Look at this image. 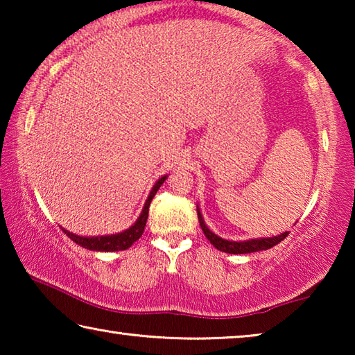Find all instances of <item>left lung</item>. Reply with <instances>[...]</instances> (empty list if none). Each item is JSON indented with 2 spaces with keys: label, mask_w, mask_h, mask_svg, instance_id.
<instances>
[{
  "label": "left lung",
  "mask_w": 355,
  "mask_h": 355,
  "mask_svg": "<svg viewBox=\"0 0 355 355\" xmlns=\"http://www.w3.org/2000/svg\"><path fill=\"white\" fill-rule=\"evenodd\" d=\"M197 216H199V222L203 233L208 238V241L211 243L216 249L220 252H227V254H252V252H258V250H266L274 248L275 244H279L284 241V239L288 236V232L282 233L279 236L274 238H260V239H249V241H227V239H222L218 235H214L213 232H209V228L205 225L203 222L202 214L197 209Z\"/></svg>",
  "instance_id": "8db88e82"
}]
</instances>
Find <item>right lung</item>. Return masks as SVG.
Masks as SVG:
<instances>
[{
	"label": "right lung",
	"mask_w": 355,
	"mask_h": 355,
	"mask_svg": "<svg viewBox=\"0 0 355 355\" xmlns=\"http://www.w3.org/2000/svg\"><path fill=\"white\" fill-rule=\"evenodd\" d=\"M167 177L164 175L163 178H159L158 182L155 183L152 192H150L148 199L146 202V205H144V209L139 218L135 222V225H131L128 230H125L122 233H117V235H111V236H95V238H86V236H78L73 235V233H70L67 230H62L65 232V235H67L71 241H75L76 244H80L81 248H86L89 250H98V252H116V250H125L133 245V243H136L137 239L142 236L144 233V228H146L147 224V218H148V207H150V202L155 197L156 192H158L159 186L164 183V180Z\"/></svg>",
	"instance_id": "1"
}]
</instances>
